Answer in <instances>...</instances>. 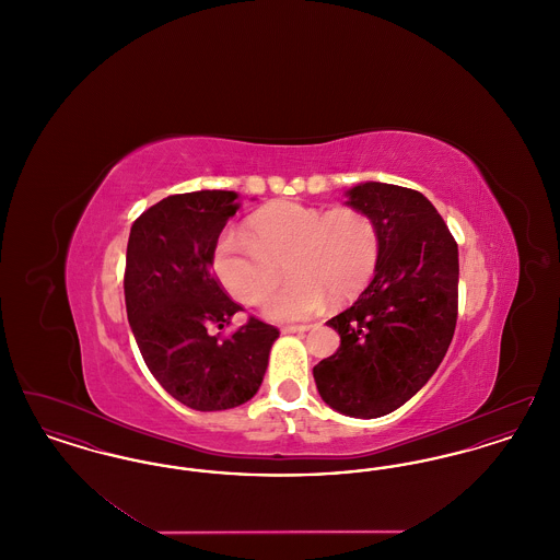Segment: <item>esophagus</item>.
Here are the masks:
<instances>
[{
  "instance_id": "obj_1",
  "label": "esophagus",
  "mask_w": 560,
  "mask_h": 560,
  "mask_svg": "<svg viewBox=\"0 0 560 560\" xmlns=\"http://www.w3.org/2000/svg\"><path fill=\"white\" fill-rule=\"evenodd\" d=\"M311 329V325H288V327H283L281 331L283 334H304V331H308Z\"/></svg>"
}]
</instances>
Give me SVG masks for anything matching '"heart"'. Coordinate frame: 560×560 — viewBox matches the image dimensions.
I'll return each mask as SVG.
<instances>
[{"label": "heart", "instance_id": "obj_1", "mask_svg": "<svg viewBox=\"0 0 560 560\" xmlns=\"http://www.w3.org/2000/svg\"><path fill=\"white\" fill-rule=\"evenodd\" d=\"M380 254L372 218L354 208H320L277 201L247 220V233L229 229L213 245V272L243 304H260L281 281L285 262L292 283L268 300L272 320L319 315L329 295L347 302L363 292Z\"/></svg>", "mask_w": 560, "mask_h": 560}]
</instances>
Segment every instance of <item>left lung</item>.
I'll list each match as a JSON object with an SVG mask.
<instances>
[{
	"label": "left lung",
	"mask_w": 560,
	"mask_h": 560,
	"mask_svg": "<svg viewBox=\"0 0 560 560\" xmlns=\"http://www.w3.org/2000/svg\"><path fill=\"white\" fill-rule=\"evenodd\" d=\"M347 206L372 218L380 254L365 292L327 320L340 348L315 365L313 375L331 409L372 420L411 399L452 345L457 243L418 190L361 183L348 188Z\"/></svg>",
	"instance_id": "left-lung-1"
}]
</instances>
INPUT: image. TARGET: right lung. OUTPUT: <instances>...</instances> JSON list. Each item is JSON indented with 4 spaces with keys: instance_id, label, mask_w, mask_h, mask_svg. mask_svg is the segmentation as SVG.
<instances>
[{
    "instance_id": "1",
    "label": "right lung",
    "mask_w": 560,
    "mask_h": 560,
    "mask_svg": "<svg viewBox=\"0 0 560 560\" xmlns=\"http://www.w3.org/2000/svg\"><path fill=\"white\" fill-rule=\"evenodd\" d=\"M235 190L170 195L140 213L126 254V308L136 345L161 386L197 411L233 409L252 399L279 338L277 327L247 320L222 329L241 311L213 277V245L240 210Z\"/></svg>"
}]
</instances>
